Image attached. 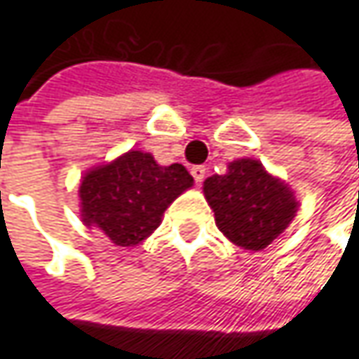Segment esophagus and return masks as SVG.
<instances>
[{
    "mask_svg": "<svg viewBox=\"0 0 359 359\" xmlns=\"http://www.w3.org/2000/svg\"><path fill=\"white\" fill-rule=\"evenodd\" d=\"M191 175H194V180H196L198 184H201L203 177H205V168H203V165H194V168H191Z\"/></svg>",
    "mask_w": 359,
    "mask_h": 359,
    "instance_id": "1",
    "label": "esophagus"
}]
</instances>
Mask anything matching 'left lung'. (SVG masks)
Returning a JSON list of instances; mask_svg holds the SVG:
<instances>
[{
	"instance_id": "1",
	"label": "left lung",
	"mask_w": 359,
	"mask_h": 359,
	"mask_svg": "<svg viewBox=\"0 0 359 359\" xmlns=\"http://www.w3.org/2000/svg\"><path fill=\"white\" fill-rule=\"evenodd\" d=\"M203 194L215 214V226L231 243L250 252L268 248L297 212L294 191L269 175L262 161L236 159L228 173L203 182Z\"/></svg>"
}]
</instances>
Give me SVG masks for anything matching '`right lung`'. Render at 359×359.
Returning <instances> with one entry per match:
<instances>
[{
    "label": "right lung",
    "instance_id": "right-lung-1",
    "mask_svg": "<svg viewBox=\"0 0 359 359\" xmlns=\"http://www.w3.org/2000/svg\"><path fill=\"white\" fill-rule=\"evenodd\" d=\"M191 186L194 177L182 163L159 165L151 154L131 149L83 175L81 219L116 245H137L161 224L168 205Z\"/></svg>",
    "mask_w": 359,
    "mask_h": 359
}]
</instances>
